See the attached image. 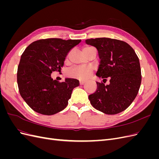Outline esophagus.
<instances>
[{
    "label": "esophagus",
    "instance_id": "1",
    "mask_svg": "<svg viewBox=\"0 0 159 159\" xmlns=\"http://www.w3.org/2000/svg\"><path fill=\"white\" fill-rule=\"evenodd\" d=\"M85 83V80H80V85H84Z\"/></svg>",
    "mask_w": 159,
    "mask_h": 159
}]
</instances>
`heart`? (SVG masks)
I'll list each match as a JSON object with an SVG mask.
<instances>
[{"instance_id":"b5f03b06","label":"heart","mask_w":159,"mask_h":159,"mask_svg":"<svg viewBox=\"0 0 159 159\" xmlns=\"http://www.w3.org/2000/svg\"><path fill=\"white\" fill-rule=\"evenodd\" d=\"M90 47H86L85 48ZM93 71V68L91 66H78L75 67L67 72V75L79 80H85L88 78Z\"/></svg>"}]
</instances>
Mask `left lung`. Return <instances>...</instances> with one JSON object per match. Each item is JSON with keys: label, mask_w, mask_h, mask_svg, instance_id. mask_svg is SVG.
Listing matches in <instances>:
<instances>
[{"label": "left lung", "mask_w": 159, "mask_h": 159, "mask_svg": "<svg viewBox=\"0 0 159 159\" xmlns=\"http://www.w3.org/2000/svg\"><path fill=\"white\" fill-rule=\"evenodd\" d=\"M87 44L97 48L100 64L96 75L109 78L110 84L97 83V89L89 95L92 106L107 115L125 110L139 92L141 83V71L139 57L133 48L125 42L109 38L85 40Z\"/></svg>", "instance_id": "obj_1"}]
</instances>
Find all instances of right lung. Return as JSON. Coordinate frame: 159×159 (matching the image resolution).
<instances>
[{
    "mask_svg": "<svg viewBox=\"0 0 159 159\" xmlns=\"http://www.w3.org/2000/svg\"><path fill=\"white\" fill-rule=\"evenodd\" d=\"M81 40L48 38L32 42L22 53L17 71L19 92L34 111L52 115L64 109L78 80L66 78L59 82L51 78L60 71L66 57Z\"/></svg>",
    "mask_w": 159,
    "mask_h": 159,
    "instance_id": "obj_1",
    "label": "right lung"
}]
</instances>
